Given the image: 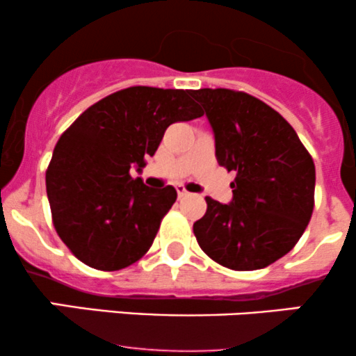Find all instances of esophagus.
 Returning a JSON list of instances; mask_svg holds the SVG:
<instances>
[{
  "mask_svg": "<svg viewBox=\"0 0 356 356\" xmlns=\"http://www.w3.org/2000/svg\"><path fill=\"white\" fill-rule=\"evenodd\" d=\"M175 189H177V195H179V199L187 197V195H189V192L186 191V187H184V186H177V187H175Z\"/></svg>",
  "mask_w": 356,
  "mask_h": 356,
  "instance_id": "esophagus-1",
  "label": "esophagus"
}]
</instances>
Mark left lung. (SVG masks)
I'll return each instance as SVG.
<instances>
[{
  "mask_svg": "<svg viewBox=\"0 0 356 356\" xmlns=\"http://www.w3.org/2000/svg\"><path fill=\"white\" fill-rule=\"evenodd\" d=\"M192 97L212 127L219 165L236 172L229 204L206 197L195 239L220 266L266 268L295 248L312 219V155L295 129L256 97L227 88L194 90Z\"/></svg>",
  "mask_w": 356,
  "mask_h": 356,
  "instance_id": "left-lung-1",
  "label": "left lung"
}]
</instances>
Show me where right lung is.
Instances as JSON below:
<instances>
[{
    "instance_id": "right-lung-1",
    "label": "right lung",
    "mask_w": 356,
    "mask_h": 356,
    "mask_svg": "<svg viewBox=\"0 0 356 356\" xmlns=\"http://www.w3.org/2000/svg\"><path fill=\"white\" fill-rule=\"evenodd\" d=\"M191 93L118 90L61 134L47 170V195L60 239L87 266L118 271L152 246L177 192L147 187L130 169H144L167 127L202 115Z\"/></svg>"
}]
</instances>
